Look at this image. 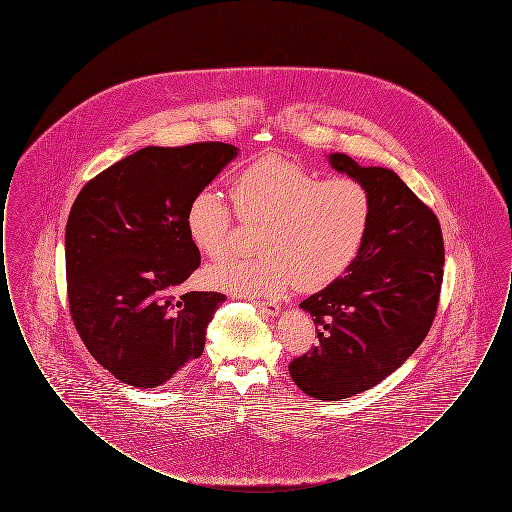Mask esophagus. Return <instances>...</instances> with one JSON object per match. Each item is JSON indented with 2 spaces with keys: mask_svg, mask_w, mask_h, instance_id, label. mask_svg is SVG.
<instances>
[{
  "mask_svg": "<svg viewBox=\"0 0 512 512\" xmlns=\"http://www.w3.org/2000/svg\"><path fill=\"white\" fill-rule=\"evenodd\" d=\"M253 305L257 307L259 313H263L267 317H276L280 313V307L276 303H272V301H253Z\"/></svg>",
  "mask_w": 512,
  "mask_h": 512,
  "instance_id": "esophagus-1",
  "label": "esophagus"
}]
</instances>
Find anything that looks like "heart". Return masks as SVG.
I'll use <instances>...</instances> for the list:
<instances>
[{"instance_id": "1", "label": "heart", "mask_w": 512, "mask_h": 512, "mask_svg": "<svg viewBox=\"0 0 512 512\" xmlns=\"http://www.w3.org/2000/svg\"><path fill=\"white\" fill-rule=\"evenodd\" d=\"M232 201L244 222H263L257 257H224L207 270L213 288L244 297H278L295 284L320 290L355 263L370 226V195L349 176L320 180L317 172L278 153L236 174ZM234 224L230 205L199 190L186 209L192 244L209 257L226 249Z\"/></svg>"}]
</instances>
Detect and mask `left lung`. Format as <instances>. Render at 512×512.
Returning a JSON list of instances; mask_svg holds the SVG:
<instances>
[{
  "label": "left lung",
  "mask_w": 512,
  "mask_h": 512,
  "mask_svg": "<svg viewBox=\"0 0 512 512\" xmlns=\"http://www.w3.org/2000/svg\"><path fill=\"white\" fill-rule=\"evenodd\" d=\"M332 169L359 180L372 215L355 263L299 307L318 330V343L290 363L299 390L340 401L380 384L424 341L443 280L439 220L411 188L384 167H361L330 153Z\"/></svg>",
  "instance_id": "obj_1"
}]
</instances>
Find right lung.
<instances>
[{
    "instance_id": "1",
    "label": "right lung",
    "mask_w": 512,
    "mask_h": 512,
    "mask_svg": "<svg viewBox=\"0 0 512 512\" xmlns=\"http://www.w3.org/2000/svg\"><path fill=\"white\" fill-rule=\"evenodd\" d=\"M238 147L147 146L92 178L65 230L74 326L99 365L134 388L180 380L201 357L224 293L178 286L201 263L186 209Z\"/></svg>"
}]
</instances>
